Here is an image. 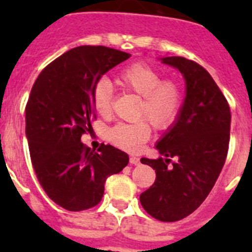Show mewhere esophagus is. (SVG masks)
<instances>
[{
    "label": "esophagus",
    "instance_id": "obj_1",
    "mask_svg": "<svg viewBox=\"0 0 252 252\" xmlns=\"http://www.w3.org/2000/svg\"><path fill=\"white\" fill-rule=\"evenodd\" d=\"M129 162L132 163V165H138V163H140V158L132 156V157L129 158Z\"/></svg>",
    "mask_w": 252,
    "mask_h": 252
}]
</instances>
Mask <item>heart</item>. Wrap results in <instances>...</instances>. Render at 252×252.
Segmentation results:
<instances>
[{"mask_svg": "<svg viewBox=\"0 0 252 252\" xmlns=\"http://www.w3.org/2000/svg\"><path fill=\"white\" fill-rule=\"evenodd\" d=\"M119 82L126 90L141 96L138 116H144L158 129H165L175 122L182 108V90L172 81H162V74L145 63H136L119 76ZM114 86L110 80L100 78L93 90V104L102 116L112 110ZM152 128L146 120L119 123L112 126L107 137L114 145L126 152H138L150 137Z\"/></svg>", "mask_w": 252, "mask_h": 252, "instance_id": "heart-1", "label": "heart"}]
</instances>
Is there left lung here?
Listing matches in <instances>:
<instances>
[{
	"mask_svg": "<svg viewBox=\"0 0 252 252\" xmlns=\"http://www.w3.org/2000/svg\"><path fill=\"white\" fill-rule=\"evenodd\" d=\"M186 82L178 118L156 144L158 159L141 158L156 170V182L140 195L152 217L172 222L196 211L207 199L226 159L230 138V108L211 74L184 57H161ZM170 158L178 161L170 166Z\"/></svg>",
	"mask_w": 252,
	"mask_h": 252,
	"instance_id": "left-lung-1",
	"label": "left lung"
}]
</instances>
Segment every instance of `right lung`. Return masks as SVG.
<instances>
[{"instance_id":"1","label":"right lung","mask_w":252,"mask_h":252,"mask_svg":"<svg viewBox=\"0 0 252 252\" xmlns=\"http://www.w3.org/2000/svg\"><path fill=\"white\" fill-rule=\"evenodd\" d=\"M129 53L81 45L52 61L35 81L26 106V136L37 180L66 211L95 207L104 183L128 165V154L102 144L98 152L81 142L94 118L93 90Z\"/></svg>"}]
</instances>
